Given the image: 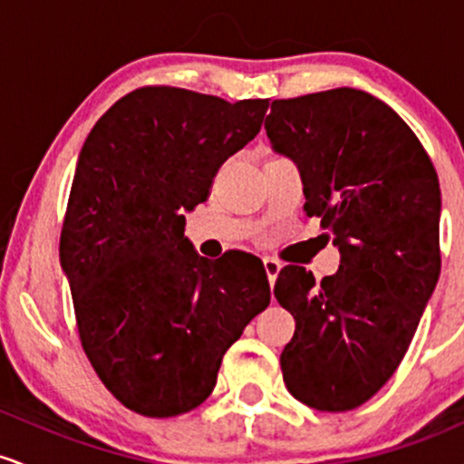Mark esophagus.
Returning <instances> with one entry per match:
<instances>
[{
    "instance_id": "34e87169",
    "label": "esophagus",
    "mask_w": 464,
    "mask_h": 464,
    "mask_svg": "<svg viewBox=\"0 0 464 464\" xmlns=\"http://www.w3.org/2000/svg\"><path fill=\"white\" fill-rule=\"evenodd\" d=\"M263 265H265V272H267L269 285H272V287H274V283H276V278H278L280 267H283V265H280L278 260H274V258H265Z\"/></svg>"
}]
</instances>
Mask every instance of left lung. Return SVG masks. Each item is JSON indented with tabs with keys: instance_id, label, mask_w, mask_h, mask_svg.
Instances as JSON below:
<instances>
[{
	"instance_id": "left-lung-1",
	"label": "left lung",
	"mask_w": 464,
	"mask_h": 464,
	"mask_svg": "<svg viewBox=\"0 0 464 464\" xmlns=\"http://www.w3.org/2000/svg\"><path fill=\"white\" fill-rule=\"evenodd\" d=\"M265 131L340 249L320 285L295 265L278 274L295 320L283 379L309 408L346 412L386 386L439 283V177L399 113L351 87L274 101Z\"/></svg>"
}]
</instances>
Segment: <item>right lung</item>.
<instances>
[{"label": "right lung", "instance_id": "1", "mask_svg": "<svg viewBox=\"0 0 464 464\" xmlns=\"http://www.w3.org/2000/svg\"><path fill=\"white\" fill-rule=\"evenodd\" d=\"M269 101L177 87L127 93L82 144L61 230V267L82 348L133 412L177 416L215 390L221 359L269 304V280L208 260L184 237L217 170L260 131Z\"/></svg>", "mask_w": 464, "mask_h": 464}]
</instances>
